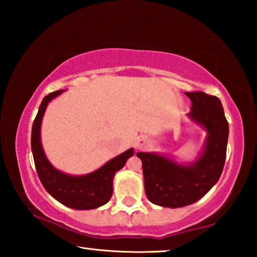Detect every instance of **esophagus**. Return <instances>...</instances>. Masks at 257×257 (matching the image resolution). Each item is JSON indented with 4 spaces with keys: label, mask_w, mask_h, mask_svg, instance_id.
Returning <instances> with one entry per match:
<instances>
[{
    "label": "esophagus",
    "mask_w": 257,
    "mask_h": 257,
    "mask_svg": "<svg viewBox=\"0 0 257 257\" xmlns=\"http://www.w3.org/2000/svg\"><path fill=\"white\" fill-rule=\"evenodd\" d=\"M147 146V142L146 139H143V138H139L137 139L136 142H135V147H136L137 150H142V149H145Z\"/></svg>",
    "instance_id": "34e87169"
}]
</instances>
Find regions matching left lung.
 I'll use <instances>...</instances> for the list:
<instances>
[{
    "mask_svg": "<svg viewBox=\"0 0 257 257\" xmlns=\"http://www.w3.org/2000/svg\"><path fill=\"white\" fill-rule=\"evenodd\" d=\"M186 95L193 103L189 116L208 133L199 159L191 165H180L154 153H137L146 196L164 207H182L201 199L219 180L227 155L229 124L220 99L203 92Z\"/></svg>",
    "mask_w": 257,
    "mask_h": 257,
    "instance_id": "obj_1",
    "label": "left lung"
}]
</instances>
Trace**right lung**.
Returning <instances> with one entry per match:
<instances>
[{"instance_id":"right-lung-1","label":"right lung","mask_w":257,"mask_h":257,"mask_svg":"<svg viewBox=\"0 0 257 257\" xmlns=\"http://www.w3.org/2000/svg\"><path fill=\"white\" fill-rule=\"evenodd\" d=\"M63 90H55L43 98L32 129V151L38 178L51 196L68 207L76 210H92L106 204L112 196V181L119 171L134 155V149L115 156L98 170L86 176H68L60 172L47 161L41 144V123L45 108L52 98Z\"/></svg>"}]
</instances>
